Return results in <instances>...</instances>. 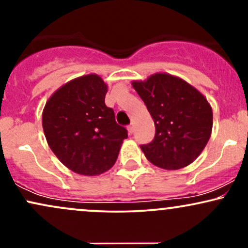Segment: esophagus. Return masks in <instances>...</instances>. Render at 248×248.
<instances>
[{
	"mask_svg": "<svg viewBox=\"0 0 248 248\" xmlns=\"http://www.w3.org/2000/svg\"><path fill=\"white\" fill-rule=\"evenodd\" d=\"M128 132H129L130 134L134 132V124H133V122L129 124V126H128Z\"/></svg>",
	"mask_w": 248,
	"mask_h": 248,
	"instance_id": "obj_1",
	"label": "esophagus"
}]
</instances>
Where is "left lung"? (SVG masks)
Masks as SVG:
<instances>
[{
    "mask_svg": "<svg viewBox=\"0 0 248 248\" xmlns=\"http://www.w3.org/2000/svg\"><path fill=\"white\" fill-rule=\"evenodd\" d=\"M132 85L155 124L154 140L141 146L147 160L167 170L191 164L212 132V108L205 96L183 79L168 73H155Z\"/></svg>",
    "mask_w": 248,
    "mask_h": 248,
    "instance_id": "1",
    "label": "left lung"
}]
</instances>
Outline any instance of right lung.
<instances>
[{
  "instance_id": "right-lung-1",
  "label": "right lung",
  "mask_w": 248,
  "mask_h": 248,
  "mask_svg": "<svg viewBox=\"0 0 248 248\" xmlns=\"http://www.w3.org/2000/svg\"><path fill=\"white\" fill-rule=\"evenodd\" d=\"M107 85L96 75L62 85L45 104L42 124L58 160L79 175L96 176L114 166L127 129L105 104Z\"/></svg>"
}]
</instances>
